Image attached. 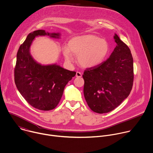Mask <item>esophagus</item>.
Returning <instances> with one entry per match:
<instances>
[{"label":"esophagus","mask_w":153,"mask_h":153,"mask_svg":"<svg viewBox=\"0 0 153 153\" xmlns=\"http://www.w3.org/2000/svg\"><path fill=\"white\" fill-rule=\"evenodd\" d=\"M76 77H82V73L80 72L77 71L76 72Z\"/></svg>","instance_id":"1"}]
</instances>
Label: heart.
Here are the masks:
<instances>
[{
	"instance_id": "heart-1",
	"label": "heart",
	"mask_w": 153,
	"mask_h": 153,
	"mask_svg": "<svg viewBox=\"0 0 153 153\" xmlns=\"http://www.w3.org/2000/svg\"><path fill=\"white\" fill-rule=\"evenodd\" d=\"M65 59L73 60V54L77 56V61L82 67L90 68L102 62L109 52L108 42L99 36L88 34L75 36L62 48Z\"/></svg>"
}]
</instances>
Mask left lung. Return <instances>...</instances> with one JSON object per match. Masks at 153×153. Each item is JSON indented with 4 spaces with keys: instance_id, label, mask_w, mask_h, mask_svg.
<instances>
[{
    "instance_id": "8db88e82",
    "label": "left lung",
    "mask_w": 153,
    "mask_h": 153,
    "mask_svg": "<svg viewBox=\"0 0 153 153\" xmlns=\"http://www.w3.org/2000/svg\"><path fill=\"white\" fill-rule=\"evenodd\" d=\"M117 46L106 61L86 68L83 74L84 97L94 112H109L121 105L133 87V59L128 47L118 36Z\"/></svg>"
}]
</instances>
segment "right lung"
I'll return each mask as SVG.
<instances>
[{
	"label": "right lung",
	"mask_w": 153,
	"mask_h": 153,
	"mask_svg": "<svg viewBox=\"0 0 153 153\" xmlns=\"http://www.w3.org/2000/svg\"><path fill=\"white\" fill-rule=\"evenodd\" d=\"M38 35L58 38L59 33L38 30L27 35L17 54L14 81L19 91L30 106L46 111L57 106L65 85L76 73L56 64L41 65L35 62L30 54L29 48L35 37Z\"/></svg>",
	"instance_id": "1"
}]
</instances>
